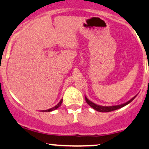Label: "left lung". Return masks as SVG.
I'll return each mask as SVG.
<instances>
[{
  "instance_id": "8db88e82",
  "label": "left lung",
  "mask_w": 149,
  "mask_h": 149,
  "mask_svg": "<svg viewBox=\"0 0 149 149\" xmlns=\"http://www.w3.org/2000/svg\"><path fill=\"white\" fill-rule=\"evenodd\" d=\"M136 96H137V95H135L133 97H132L130 100L127 101V102H125V103H123L121 104V105H112V106H102V105H97V104L94 103V102H93L92 101H90V100H88V98L86 97V96H85V100L86 102H87V103L88 104L91 108L94 109V110H97L98 112H102V113H108V112L113 111V110H118V109H120L121 108H123V107L125 106V105H127L128 104H129L130 102H131Z\"/></svg>"
}]
</instances>
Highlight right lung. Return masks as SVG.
Returning a JSON list of instances; mask_svg holds the SVG:
<instances>
[{
  "mask_svg": "<svg viewBox=\"0 0 149 149\" xmlns=\"http://www.w3.org/2000/svg\"><path fill=\"white\" fill-rule=\"evenodd\" d=\"M62 100H61L60 101H59V103L57 104V105H55L54 107H53V108H50V109H48V110H41V112H51V111H53V110H56V109H57L58 108H59V107H60V105H62Z\"/></svg>",
  "mask_w": 149,
  "mask_h": 149,
  "instance_id": "1",
  "label": "right lung"
}]
</instances>
